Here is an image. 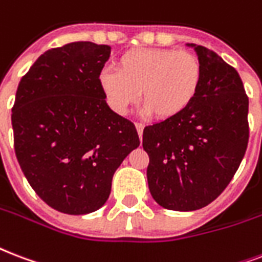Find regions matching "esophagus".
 Masks as SVG:
<instances>
[{"instance_id": "obj_1", "label": "esophagus", "mask_w": 262, "mask_h": 262, "mask_svg": "<svg viewBox=\"0 0 262 262\" xmlns=\"http://www.w3.org/2000/svg\"><path fill=\"white\" fill-rule=\"evenodd\" d=\"M136 129H137V133H139V137L141 139V136H143V130H144V123L141 122H136Z\"/></svg>"}]
</instances>
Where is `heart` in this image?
<instances>
[{
  "mask_svg": "<svg viewBox=\"0 0 262 262\" xmlns=\"http://www.w3.org/2000/svg\"><path fill=\"white\" fill-rule=\"evenodd\" d=\"M117 71L104 69L100 73V86L114 111L126 114L141 92L145 113H154L158 119L183 113L202 81L201 61L187 51L132 49L118 59Z\"/></svg>",
  "mask_w": 262,
  "mask_h": 262,
  "instance_id": "1",
  "label": "heart"
}]
</instances>
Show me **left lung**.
Masks as SVG:
<instances>
[{
  "instance_id": "obj_1",
  "label": "left lung",
  "mask_w": 262,
  "mask_h": 262,
  "mask_svg": "<svg viewBox=\"0 0 262 262\" xmlns=\"http://www.w3.org/2000/svg\"><path fill=\"white\" fill-rule=\"evenodd\" d=\"M187 45L202 66L198 95L180 115L143 132L149 192L158 205L177 211L213 202L236 173L249 143V97L237 71L210 49Z\"/></svg>"
}]
</instances>
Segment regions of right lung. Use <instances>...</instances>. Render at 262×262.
Masks as SVG:
<instances>
[{
    "label": "right lung",
    "instance_id": "add662e5",
    "mask_svg": "<svg viewBox=\"0 0 262 262\" xmlns=\"http://www.w3.org/2000/svg\"><path fill=\"white\" fill-rule=\"evenodd\" d=\"M110 53L88 41L49 49L16 92V158L38 196L66 214L103 206L115 170L140 145L135 125L110 108L100 86Z\"/></svg>",
    "mask_w": 262,
    "mask_h": 262
}]
</instances>
